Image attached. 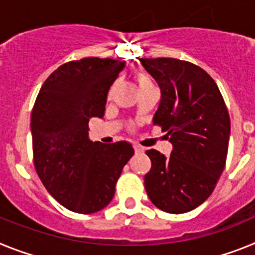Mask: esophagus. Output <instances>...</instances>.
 Here are the masks:
<instances>
[{
  "mask_svg": "<svg viewBox=\"0 0 255 255\" xmlns=\"http://www.w3.org/2000/svg\"><path fill=\"white\" fill-rule=\"evenodd\" d=\"M133 147H134V152H136V154H141V152H143V149H142V147H141V146L134 145Z\"/></svg>",
  "mask_w": 255,
  "mask_h": 255,
  "instance_id": "1",
  "label": "esophagus"
}]
</instances>
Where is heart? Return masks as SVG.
<instances>
[{
	"instance_id": "b5f03b06",
	"label": "heart",
	"mask_w": 255,
	"mask_h": 255,
	"mask_svg": "<svg viewBox=\"0 0 255 255\" xmlns=\"http://www.w3.org/2000/svg\"><path fill=\"white\" fill-rule=\"evenodd\" d=\"M136 81H137V85H138V87H140V88H143V87H146V86L152 85L151 79H150L149 77L143 75V74H137Z\"/></svg>"
}]
</instances>
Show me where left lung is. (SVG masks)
I'll return each instance as SVG.
<instances>
[{
	"instance_id": "obj_1",
	"label": "left lung",
	"mask_w": 255,
	"mask_h": 255,
	"mask_svg": "<svg viewBox=\"0 0 255 255\" xmlns=\"http://www.w3.org/2000/svg\"><path fill=\"white\" fill-rule=\"evenodd\" d=\"M140 61L160 88L152 123L173 146L169 156L146 151L151 160L146 192L160 210L186 213L209 198L225 169L229 112L216 82L198 65L170 57Z\"/></svg>"
}]
</instances>
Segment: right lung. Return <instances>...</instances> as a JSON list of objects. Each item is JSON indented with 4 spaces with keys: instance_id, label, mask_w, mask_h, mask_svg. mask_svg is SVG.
I'll use <instances>...</instances> for the list:
<instances>
[{
    "instance_id": "add662e5",
    "label": "right lung",
    "mask_w": 255,
    "mask_h": 255,
    "mask_svg": "<svg viewBox=\"0 0 255 255\" xmlns=\"http://www.w3.org/2000/svg\"><path fill=\"white\" fill-rule=\"evenodd\" d=\"M125 66L100 57L69 61L50 74L35 99V170L51 196L75 213H96L109 204L134 152L126 141L105 145L88 138L90 118H103L110 86Z\"/></svg>"
}]
</instances>
